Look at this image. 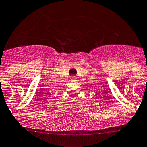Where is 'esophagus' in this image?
Masks as SVG:
<instances>
[{
  "instance_id": "esophagus-1",
  "label": "esophagus",
  "mask_w": 147,
  "mask_h": 147,
  "mask_svg": "<svg viewBox=\"0 0 147 147\" xmlns=\"http://www.w3.org/2000/svg\"><path fill=\"white\" fill-rule=\"evenodd\" d=\"M77 80L76 77H75V76L71 77V80Z\"/></svg>"
}]
</instances>
